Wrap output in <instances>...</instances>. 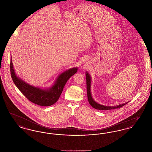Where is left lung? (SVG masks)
<instances>
[{
    "mask_svg": "<svg viewBox=\"0 0 152 152\" xmlns=\"http://www.w3.org/2000/svg\"><path fill=\"white\" fill-rule=\"evenodd\" d=\"M86 80H87V96H88V100L90 104V105L94 108L96 109H99V110H111V109H114L119 108H121L123 106H124L126 104H127L128 102H126L125 104H121L117 106H115V107H108V106H104V105H102L98 103H97L94 100V99L92 97V95L91 93V77L89 75L86 73Z\"/></svg>",
    "mask_w": 152,
    "mask_h": 152,
    "instance_id": "1",
    "label": "left lung"
}]
</instances>
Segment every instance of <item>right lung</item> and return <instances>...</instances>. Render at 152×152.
Wrapping results in <instances>:
<instances>
[{
    "label": "right lung",
    "instance_id": "right-lung-1",
    "mask_svg": "<svg viewBox=\"0 0 152 152\" xmlns=\"http://www.w3.org/2000/svg\"><path fill=\"white\" fill-rule=\"evenodd\" d=\"M77 71V68H74L61 73L58 77L53 87L49 89L44 90L31 86L19 79L15 75L11 59L10 61L11 75L15 86L28 100L35 104L44 107L52 105L58 101L66 81L76 73Z\"/></svg>",
    "mask_w": 152,
    "mask_h": 152
}]
</instances>
